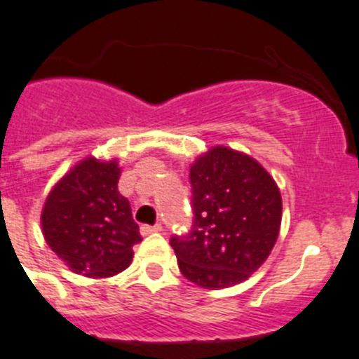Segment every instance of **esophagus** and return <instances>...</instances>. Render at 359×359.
I'll return each instance as SVG.
<instances>
[{
  "instance_id": "esophagus-1",
  "label": "esophagus",
  "mask_w": 359,
  "mask_h": 359,
  "mask_svg": "<svg viewBox=\"0 0 359 359\" xmlns=\"http://www.w3.org/2000/svg\"><path fill=\"white\" fill-rule=\"evenodd\" d=\"M142 233L143 236H149V233H154V232H161V230H163V226L161 225H154V226H150V225H143L142 229Z\"/></svg>"
}]
</instances>
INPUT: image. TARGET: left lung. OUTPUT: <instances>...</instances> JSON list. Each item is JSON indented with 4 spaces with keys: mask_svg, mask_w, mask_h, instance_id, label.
Listing matches in <instances>:
<instances>
[{
    "mask_svg": "<svg viewBox=\"0 0 359 359\" xmlns=\"http://www.w3.org/2000/svg\"><path fill=\"white\" fill-rule=\"evenodd\" d=\"M193 225L172 236L179 269L203 289L243 283L269 257L280 233L281 196L253 157L214 147L189 170Z\"/></svg>",
    "mask_w": 359,
    "mask_h": 359,
    "instance_id": "8db88e82",
    "label": "left lung"
}]
</instances>
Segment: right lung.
I'll use <instances>...</instances> for the list:
<instances>
[{
    "label": "right lung",
    "mask_w": 359,
    "mask_h": 359,
    "mask_svg": "<svg viewBox=\"0 0 359 359\" xmlns=\"http://www.w3.org/2000/svg\"><path fill=\"white\" fill-rule=\"evenodd\" d=\"M116 161L88 157L49 193L42 232L56 255L78 274L108 278L126 269L142 241L130 203L118 193Z\"/></svg>",
    "instance_id": "right-lung-1"
}]
</instances>
